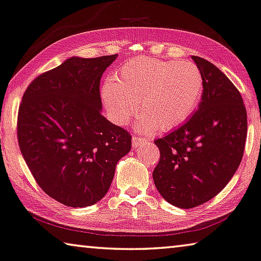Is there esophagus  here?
I'll list each match as a JSON object with an SVG mask.
<instances>
[{
    "instance_id": "obj_1",
    "label": "esophagus",
    "mask_w": 261,
    "mask_h": 261,
    "mask_svg": "<svg viewBox=\"0 0 261 261\" xmlns=\"http://www.w3.org/2000/svg\"><path fill=\"white\" fill-rule=\"evenodd\" d=\"M142 142H144V139L141 138V136H138V135H134L133 139H132V143H133V147L136 148L139 146V144H141Z\"/></svg>"
}]
</instances>
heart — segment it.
Wrapping results in <instances>:
<instances>
[{"label":"heart","instance_id":"1","mask_svg":"<svg viewBox=\"0 0 261 261\" xmlns=\"http://www.w3.org/2000/svg\"><path fill=\"white\" fill-rule=\"evenodd\" d=\"M203 93V77L194 63L180 60L135 58L120 67L101 88L111 120L123 126L140 100L141 128L173 129L195 112Z\"/></svg>","mask_w":261,"mask_h":261}]
</instances>
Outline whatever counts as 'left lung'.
<instances>
[{
	"instance_id": "1",
	"label": "left lung",
	"mask_w": 261,
	"mask_h": 261,
	"mask_svg": "<svg viewBox=\"0 0 261 261\" xmlns=\"http://www.w3.org/2000/svg\"><path fill=\"white\" fill-rule=\"evenodd\" d=\"M203 77L198 110L184 125L155 141L161 159L152 178L169 203L189 209L224 189L244 153L247 118L237 88L207 60L192 57Z\"/></svg>"
}]
</instances>
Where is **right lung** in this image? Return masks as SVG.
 Listing matches in <instances>:
<instances>
[{
    "label": "right lung",
    "mask_w": 261,
    "mask_h": 261,
    "mask_svg": "<svg viewBox=\"0 0 261 261\" xmlns=\"http://www.w3.org/2000/svg\"><path fill=\"white\" fill-rule=\"evenodd\" d=\"M117 57L67 59L32 81L20 102V152L41 190L68 207L104 198L130 150L129 133L101 114L100 79Z\"/></svg>",
    "instance_id": "1"
}]
</instances>
